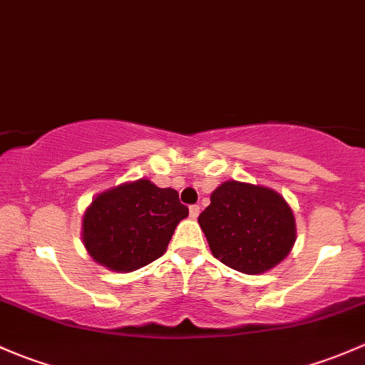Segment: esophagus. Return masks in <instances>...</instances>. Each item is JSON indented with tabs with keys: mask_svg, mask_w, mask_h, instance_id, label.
Masks as SVG:
<instances>
[{
	"mask_svg": "<svg viewBox=\"0 0 365 365\" xmlns=\"http://www.w3.org/2000/svg\"><path fill=\"white\" fill-rule=\"evenodd\" d=\"M198 214H200V207L198 205H190V216L197 217Z\"/></svg>",
	"mask_w": 365,
	"mask_h": 365,
	"instance_id": "esophagus-1",
	"label": "esophagus"
}]
</instances>
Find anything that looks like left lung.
<instances>
[{
    "instance_id": "left-lung-1",
    "label": "left lung",
    "mask_w": 365,
    "mask_h": 365,
    "mask_svg": "<svg viewBox=\"0 0 365 365\" xmlns=\"http://www.w3.org/2000/svg\"><path fill=\"white\" fill-rule=\"evenodd\" d=\"M214 258L244 274H262L288 257L295 242L290 205L270 187L227 181L198 216Z\"/></svg>"
}]
</instances>
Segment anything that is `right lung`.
<instances>
[{
  "mask_svg": "<svg viewBox=\"0 0 365 365\" xmlns=\"http://www.w3.org/2000/svg\"><path fill=\"white\" fill-rule=\"evenodd\" d=\"M186 205L172 187L148 179L100 193L82 220V240L93 260L118 272L151 264L167 251Z\"/></svg>",
  "mask_w": 365,
  "mask_h": 365,
  "instance_id": "obj_1",
  "label": "right lung"
}]
</instances>
